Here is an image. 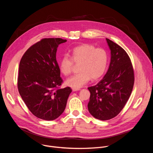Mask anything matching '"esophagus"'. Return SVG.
Instances as JSON below:
<instances>
[{
	"mask_svg": "<svg viewBox=\"0 0 153 153\" xmlns=\"http://www.w3.org/2000/svg\"><path fill=\"white\" fill-rule=\"evenodd\" d=\"M72 90H73V91H77L80 90V88H73Z\"/></svg>",
	"mask_w": 153,
	"mask_h": 153,
	"instance_id": "34e87169",
	"label": "esophagus"
}]
</instances>
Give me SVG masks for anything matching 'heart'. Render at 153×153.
<instances>
[{"instance_id":"heart-1","label":"heart","mask_w":153,"mask_h":153,"mask_svg":"<svg viewBox=\"0 0 153 153\" xmlns=\"http://www.w3.org/2000/svg\"><path fill=\"white\" fill-rule=\"evenodd\" d=\"M70 57L64 55L59 61V69L62 74L68 76L71 73L73 62L79 63L78 74L66 80L67 85L79 88L91 79L96 80L105 73L108 62V55L103 48H96L90 44H82L73 49Z\"/></svg>"}]
</instances>
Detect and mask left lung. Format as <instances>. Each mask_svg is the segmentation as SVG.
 Returning a JSON list of instances; mask_svg holds the SVG:
<instances>
[{"mask_svg":"<svg viewBox=\"0 0 153 153\" xmlns=\"http://www.w3.org/2000/svg\"><path fill=\"white\" fill-rule=\"evenodd\" d=\"M111 51V60L103 78L95 86L88 87L90 92L88 109L96 119L106 120L122 111L131 94L134 71L126 51L117 43L106 39Z\"/></svg>","mask_w":153,"mask_h":153,"instance_id":"1","label":"left lung"}]
</instances>
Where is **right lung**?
<instances>
[{"instance_id":"1","label":"right lung","mask_w":153,"mask_h":153,"mask_svg":"<svg viewBox=\"0 0 153 153\" xmlns=\"http://www.w3.org/2000/svg\"><path fill=\"white\" fill-rule=\"evenodd\" d=\"M67 41L60 38L42 39L27 50L20 62L19 94L30 111L43 120L59 117L72 91L70 87L57 89L63 81L56 52L59 45Z\"/></svg>"}]
</instances>
